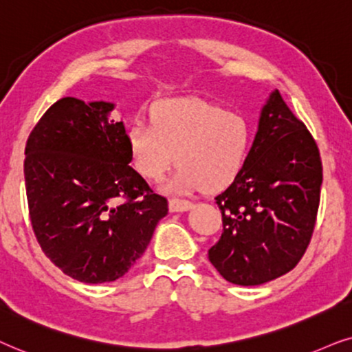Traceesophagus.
<instances>
[{
  "label": "esophagus",
  "mask_w": 352,
  "mask_h": 352,
  "mask_svg": "<svg viewBox=\"0 0 352 352\" xmlns=\"http://www.w3.org/2000/svg\"><path fill=\"white\" fill-rule=\"evenodd\" d=\"M191 208H193V203H191V201L179 198L168 199V209H170V212H185V210H188Z\"/></svg>",
  "instance_id": "obj_1"
}]
</instances>
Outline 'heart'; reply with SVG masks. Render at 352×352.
Here are the masks:
<instances>
[{
    "label": "heart",
    "instance_id": "1",
    "mask_svg": "<svg viewBox=\"0 0 352 352\" xmlns=\"http://www.w3.org/2000/svg\"><path fill=\"white\" fill-rule=\"evenodd\" d=\"M151 125L129 130L132 162L144 179L161 180L179 161L168 190L190 191L204 186L217 191L233 184L245 166L252 129L238 111L196 98L159 101L149 116Z\"/></svg>",
    "mask_w": 352,
    "mask_h": 352
}]
</instances>
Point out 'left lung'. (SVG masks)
<instances>
[{
	"label": "left lung",
	"mask_w": 352,
	"mask_h": 352,
	"mask_svg": "<svg viewBox=\"0 0 352 352\" xmlns=\"http://www.w3.org/2000/svg\"><path fill=\"white\" fill-rule=\"evenodd\" d=\"M322 159L278 90L262 107L240 175L215 196L223 230L209 261L227 282L254 287L296 267L316 225Z\"/></svg>",
	"instance_id": "1"
}]
</instances>
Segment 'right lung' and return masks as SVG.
<instances>
[{
	"instance_id": "1",
	"label": "right lung",
	"mask_w": 352,
	"mask_h": 352,
	"mask_svg": "<svg viewBox=\"0 0 352 352\" xmlns=\"http://www.w3.org/2000/svg\"><path fill=\"white\" fill-rule=\"evenodd\" d=\"M112 102L56 101L25 144L27 201L46 257L83 283L114 282L143 256L167 199L129 166Z\"/></svg>"
}]
</instances>
